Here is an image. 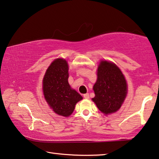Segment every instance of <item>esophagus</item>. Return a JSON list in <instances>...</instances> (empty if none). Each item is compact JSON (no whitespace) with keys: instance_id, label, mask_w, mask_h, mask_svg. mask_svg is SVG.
<instances>
[{"instance_id":"34e87169","label":"esophagus","mask_w":159,"mask_h":159,"mask_svg":"<svg viewBox=\"0 0 159 159\" xmlns=\"http://www.w3.org/2000/svg\"><path fill=\"white\" fill-rule=\"evenodd\" d=\"M84 98L85 99H89V93H86L84 95Z\"/></svg>"}]
</instances>
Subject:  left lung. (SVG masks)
Masks as SVG:
<instances>
[{
  "label": "left lung",
  "mask_w": 159,
  "mask_h": 159,
  "mask_svg": "<svg viewBox=\"0 0 159 159\" xmlns=\"http://www.w3.org/2000/svg\"><path fill=\"white\" fill-rule=\"evenodd\" d=\"M92 98L101 112L108 114L117 111L126 96L127 84L124 75L114 63L101 61L97 70Z\"/></svg>",
  "instance_id": "1"
}]
</instances>
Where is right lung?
<instances>
[{
  "mask_svg": "<svg viewBox=\"0 0 159 159\" xmlns=\"http://www.w3.org/2000/svg\"><path fill=\"white\" fill-rule=\"evenodd\" d=\"M67 61L58 58L47 69L43 80L45 99L57 114L69 116L82 96L68 84Z\"/></svg>",
  "mask_w": 159,
  "mask_h": 159,
  "instance_id": "obj_1",
  "label": "right lung"
}]
</instances>
